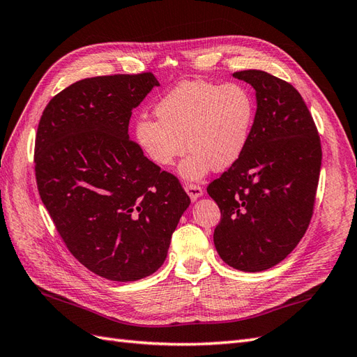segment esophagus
<instances>
[{
  "label": "esophagus",
  "instance_id": "esophagus-1",
  "mask_svg": "<svg viewBox=\"0 0 357 357\" xmlns=\"http://www.w3.org/2000/svg\"><path fill=\"white\" fill-rule=\"evenodd\" d=\"M185 190L192 201H195L202 195V188L199 185H195V183H185Z\"/></svg>",
  "mask_w": 357,
  "mask_h": 357
}]
</instances>
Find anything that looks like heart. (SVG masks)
Wrapping results in <instances>:
<instances>
[{
    "label": "heart",
    "mask_w": 357,
    "mask_h": 357,
    "mask_svg": "<svg viewBox=\"0 0 357 357\" xmlns=\"http://www.w3.org/2000/svg\"><path fill=\"white\" fill-rule=\"evenodd\" d=\"M155 119L135 125V142L158 167H169L185 153L180 174L199 180L210 168L225 171L243 155L255 121V102L243 86L183 82L162 98Z\"/></svg>",
    "instance_id": "heart-1"
}]
</instances>
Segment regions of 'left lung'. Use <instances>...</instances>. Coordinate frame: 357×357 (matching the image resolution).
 <instances>
[{
  "mask_svg": "<svg viewBox=\"0 0 357 357\" xmlns=\"http://www.w3.org/2000/svg\"><path fill=\"white\" fill-rule=\"evenodd\" d=\"M256 91L257 109L243 155L207 192L220 208L214 245L247 273L280 264L305 235L321 167L317 126L290 83L261 70L234 73Z\"/></svg>",
  "mask_w": 357,
  "mask_h": 357,
  "instance_id": "1",
  "label": "left lung"
}]
</instances>
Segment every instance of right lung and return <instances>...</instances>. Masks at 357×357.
Returning a JSON list of instances; mask_svg holds the SVG:
<instances>
[{"label": "right lung", "mask_w": 357, "mask_h": 357, "mask_svg": "<svg viewBox=\"0 0 357 357\" xmlns=\"http://www.w3.org/2000/svg\"><path fill=\"white\" fill-rule=\"evenodd\" d=\"M158 84L152 73L79 80L53 96L37 129L40 198L70 253L112 282L153 274L190 204L128 135L132 109Z\"/></svg>", "instance_id": "obj_1"}]
</instances>
